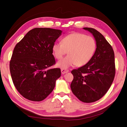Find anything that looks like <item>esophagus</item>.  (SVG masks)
<instances>
[{"mask_svg":"<svg viewBox=\"0 0 127 127\" xmlns=\"http://www.w3.org/2000/svg\"><path fill=\"white\" fill-rule=\"evenodd\" d=\"M69 72L68 70H66V69H61V72L62 74H66L67 72Z\"/></svg>","mask_w":127,"mask_h":127,"instance_id":"esophagus-1","label":"esophagus"}]
</instances>
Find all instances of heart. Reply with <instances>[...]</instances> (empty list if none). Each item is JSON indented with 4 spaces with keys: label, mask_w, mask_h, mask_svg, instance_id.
Returning a JSON list of instances; mask_svg holds the SVG:
<instances>
[{
    "label": "heart",
    "mask_w": 127,
    "mask_h": 127,
    "mask_svg": "<svg viewBox=\"0 0 127 127\" xmlns=\"http://www.w3.org/2000/svg\"><path fill=\"white\" fill-rule=\"evenodd\" d=\"M95 48L96 43L93 37L74 33L64 37L62 43H54L52 52L55 57L59 59L68 51V55L57 63V66L65 69L76 64L85 65L92 57Z\"/></svg>",
    "instance_id": "obj_1"
}]
</instances>
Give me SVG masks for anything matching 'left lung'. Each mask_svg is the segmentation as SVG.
<instances>
[{
    "instance_id": "1",
    "label": "left lung",
    "mask_w": 127,
    "mask_h": 127,
    "mask_svg": "<svg viewBox=\"0 0 127 127\" xmlns=\"http://www.w3.org/2000/svg\"><path fill=\"white\" fill-rule=\"evenodd\" d=\"M83 29L93 35L96 48L87 64L71 71L74 79L70 87L80 100L89 103L102 98L111 86L115 75V55L111 46L98 31Z\"/></svg>"
}]
</instances>
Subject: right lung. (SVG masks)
Instances as JSON below:
<instances>
[{
	"label": "right lung",
	"mask_w": 127,
	"mask_h": 127,
	"mask_svg": "<svg viewBox=\"0 0 127 127\" xmlns=\"http://www.w3.org/2000/svg\"><path fill=\"white\" fill-rule=\"evenodd\" d=\"M62 33L59 29L35 28L15 46L10 62L11 75L18 92L29 100L45 99L61 76L60 69L48 68L55 64L52 46Z\"/></svg>",
	"instance_id": "right-lung-1"
}]
</instances>
